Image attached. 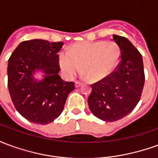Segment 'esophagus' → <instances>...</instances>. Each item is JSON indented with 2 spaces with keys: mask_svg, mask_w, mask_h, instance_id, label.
Returning <instances> with one entry per match:
<instances>
[{
  "mask_svg": "<svg viewBox=\"0 0 158 158\" xmlns=\"http://www.w3.org/2000/svg\"><path fill=\"white\" fill-rule=\"evenodd\" d=\"M82 85V83L79 82V81H76L75 82V87H79V86H81Z\"/></svg>",
  "mask_w": 158,
  "mask_h": 158,
  "instance_id": "obj_1",
  "label": "esophagus"
}]
</instances>
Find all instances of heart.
Segmentation results:
<instances>
[{"label": "heart", "instance_id": "obj_1", "mask_svg": "<svg viewBox=\"0 0 158 158\" xmlns=\"http://www.w3.org/2000/svg\"><path fill=\"white\" fill-rule=\"evenodd\" d=\"M118 46L113 41L81 42L73 45L69 52L59 54V65L68 78L82 72L89 80H98L108 75L118 65Z\"/></svg>", "mask_w": 158, "mask_h": 158}]
</instances>
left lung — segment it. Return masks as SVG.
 Masks as SVG:
<instances>
[{
	"label": "left lung",
	"mask_w": 158,
	"mask_h": 158,
	"mask_svg": "<svg viewBox=\"0 0 158 158\" xmlns=\"http://www.w3.org/2000/svg\"><path fill=\"white\" fill-rule=\"evenodd\" d=\"M120 51V62L109 75L91 85L89 110L98 118L114 122L132 112L139 102L145 83L142 56L129 40L113 35Z\"/></svg>",
	"instance_id": "8db88e82"
}]
</instances>
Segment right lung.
Returning <instances> with one entry per match:
<instances>
[{
  "label": "right lung",
  "mask_w": 158,
  "mask_h": 158,
  "mask_svg": "<svg viewBox=\"0 0 158 158\" xmlns=\"http://www.w3.org/2000/svg\"><path fill=\"white\" fill-rule=\"evenodd\" d=\"M63 43L45 40L21 42L8 60L7 85L17 111L29 122L47 124L62 113L74 83L63 81L58 74V52ZM41 70L42 81L33 73Z\"/></svg>",
  "instance_id": "1"
}]
</instances>
